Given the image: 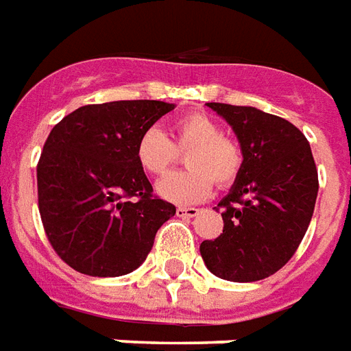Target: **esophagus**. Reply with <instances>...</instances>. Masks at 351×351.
Segmentation results:
<instances>
[{
    "instance_id": "1",
    "label": "esophagus",
    "mask_w": 351,
    "mask_h": 351,
    "mask_svg": "<svg viewBox=\"0 0 351 351\" xmlns=\"http://www.w3.org/2000/svg\"><path fill=\"white\" fill-rule=\"evenodd\" d=\"M198 213H200V209H196V207H178L176 209L178 217H186V219H193Z\"/></svg>"
}]
</instances>
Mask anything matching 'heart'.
I'll list each match as a JSON object with an SVG mask.
<instances>
[{"label": "heart", "mask_w": 351, "mask_h": 351, "mask_svg": "<svg viewBox=\"0 0 351 351\" xmlns=\"http://www.w3.org/2000/svg\"><path fill=\"white\" fill-rule=\"evenodd\" d=\"M186 155L189 170L172 173L157 185V193L176 204H194L209 196L213 185L228 186L243 168V149L221 125L204 112H191L172 123V140L157 127L145 129L136 140L134 157L153 178H162Z\"/></svg>", "instance_id": "b5f03b06"}]
</instances>
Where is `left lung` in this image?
I'll return each mask as SVG.
<instances>
[{"label":"left lung","mask_w":351,"mask_h":351,"mask_svg":"<svg viewBox=\"0 0 351 351\" xmlns=\"http://www.w3.org/2000/svg\"><path fill=\"white\" fill-rule=\"evenodd\" d=\"M207 106L232 125L243 168L219 204L224 230L217 239L202 241V258L224 280H262L288 263L311 224L318 196L311 145L282 117L252 106Z\"/></svg>","instance_id":"1"}]
</instances>
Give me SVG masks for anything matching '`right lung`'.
Returning a JSON list of instances; mask_svg holds the SVG:
<instances>
[{
	"instance_id": "1",
	"label": "right lung",
	"mask_w": 351,
	"mask_h": 351,
	"mask_svg": "<svg viewBox=\"0 0 351 351\" xmlns=\"http://www.w3.org/2000/svg\"><path fill=\"white\" fill-rule=\"evenodd\" d=\"M170 110L162 101L88 104L50 130L37 165L39 213L52 249L74 271H134L176 215L134 157L138 136Z\"/></svg>"
}]
</instances>
